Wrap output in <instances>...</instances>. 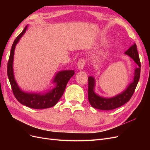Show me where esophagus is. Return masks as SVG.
<instances>
[{"instance_id":"34e87169","label":"esophagus","mask_w":150,"mask_h":150,"mask_svg":"<svg viewBox=\"0 0 150 150\" xmlns=\"http://www.w3.org/2000/svg\"><path fill=\"white\" fill-rule=\"evenodd\" d=\"M78 67L79 70H82L84 69V67L86 65V61L84 59H81L78 62Z\"/></svg>"}]
</instances>
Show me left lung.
Listing matches in <instances>:
<instances>
[{"label": "left lung", "instance_id": "left-lung-1", "mask_svg": "<svg viewBox=\"0 0 150 150\" xmlns=\"http://www.w3.org/2000/svg\"><path fill=\"white\" fill-rule=\"evenodd\" d=\"M133 59L138 67L136 68L133 81L124 91L110 98H105L98 96L94 93L95 80L92 76L88 78V100L92 107L101 110H112L123 105L129 101L134 92L139 79L141 63L136 44H134L125 52Z\"/></svg>", "mask_w": 150, "mask_h": 150}]
</instances>
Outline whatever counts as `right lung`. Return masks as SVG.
Returning <instances> with one entry per match:
<instances>
[{"mask_svg":"<svg viewBox=\"0 0 150 150\" xmlns=\"http://www.w3.org/2000/svg\"><path fill=\"white\" fill-rule=\"evenodd\" d=\"M28 25L17 36L13 42L11 50L10 56L7 63V76L13 95L17 100L23 105L33 109H45L55 106L62 97L66 86L71 77L74 74L73 70L59 71L56 74L53 82L56 83V87L46 93H25L19 88L13 76V61L14 50L16 44L22 36L24 34Z\"/></svg>","mask_w":150,"mask_h":150,"instance_id":"obj_1","label":"right lung"}]
</instances>
